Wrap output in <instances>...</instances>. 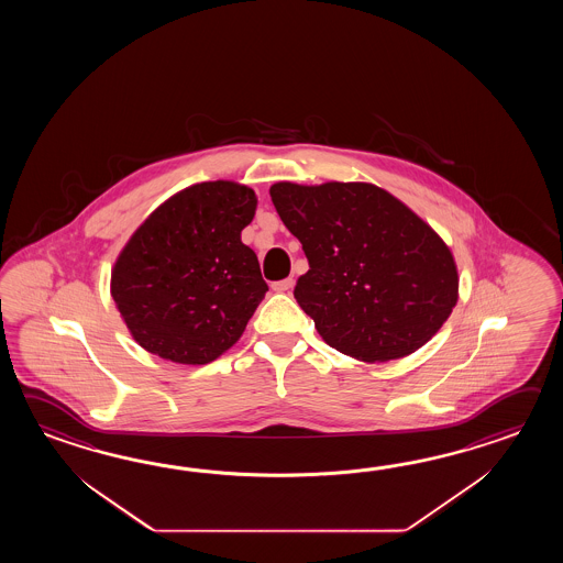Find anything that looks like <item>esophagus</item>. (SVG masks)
<instances>
[{
	"instance_id": "obj_1",
	"label": "esophagus",
	"mask_w": 563,
	"mask_h": 563,
	"mask_svg": "<svg viewBox=\"0 0 563 563\" xmlns=\"http://www.w3.org/2000/svg\"><path fill=\"white\" fill-rule=\"evenodd\" d=\"M291 287H294V279H291V277H286V279H279V282H274V284H272V289L277 291V294L289 291Z\"/></svg>"
}]
</instances>
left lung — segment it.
Wrapping results in <instances>:
<instances>
[{
	"instance_id": "8db88e82",
	"label": "left lung",
	"mask_w": 563,
	"mask_h": 563,
	"mask_svg": "<svg viewBox=\"0 0 563 563\" xmlns=\"http://www.w3.org/2000/svg\"><path fill=\"white\" fill-rule=\"evenodd\" d=\"M269 195L310 264L294 298L328 346L368 364L405 358L449 320L455 257L395 195L338 180H279Z\"/></svg>"
}]
</instances>
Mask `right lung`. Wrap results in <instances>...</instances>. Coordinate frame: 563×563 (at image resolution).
<instances>
[{
  "label": "right lung",
  "mask_w": 563,
  "mask_h": 563,
  "mask_svg": "<svg viewBox=\"0 0 563 563\" xmlns=\"http://www.w3.org/2000/svg\"><path fill=\"white\" fill-rule=\"evenodd\" d=\"M257 195L235 180L168 197L119 253L110 294L134 342L177 364H209L233 346L267 284L241 241Z\"/></svg>",
  "instance_id": "obj_1"
}]
</instances>
